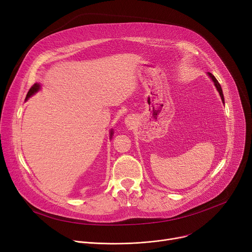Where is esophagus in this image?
Here are the masks:
<instances>
[{
	"label": "esophagus",
	"mask_w": 252,
	"mask_h": 252,
	"mask_svg": "<svg viewBox=\"0 0 252 252\" xmlns=\"http://www.w3.org/2000/svg\"><path fill=\"white\" fill-rule=\"evenodd\" d=\"M125 124L127 127H131L136 124V118L133 115H127L125 119Z\"/></svg>",
	"instance_id": "esophagus-1"
}]
</instances>
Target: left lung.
I'll use <instances>...</instances> for the list:
<instances>
[{"mask_svg":"<svg viewBox=\"0 0 252 252\" xmlns=\"http://www.w3.org/2000/svg\"><path fill=\"white\" fill-rule=\"evenodd\" d=\"M208 74H209V76L211 77V79H213V82L215 83V86H216L217 90L219 91L220 95V98H221V100H222V102H223L224 100H223V94H222V90H221V87H220V84H219V82H218V79L215 77V75H214V74H211L210 72H208Z\"/></svg>","mask_w":252,"mask_h":252,"instance_id":"obj_1","label":"left lung"}]
</instances>
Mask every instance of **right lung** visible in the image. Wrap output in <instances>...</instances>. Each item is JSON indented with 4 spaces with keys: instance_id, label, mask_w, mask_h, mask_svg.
Segmentation results:
<instances>
[{
    "instance_id": "1",
    "label": "right lung",
    "mask_w": 252,
    "mask_h": 252,
    "mask_svg": "<svg viewBox=\"0 0 252 252\" xmlns=\"http://www.w3.org/2000/svg\"><path fill=\"white\" fill-rule=\"evenodd\" d=\"M38 89H39V85H38V84H34V85L30 89V91L28 92V95H26L25 100H28L32 95H33L35 92L38 91ZM110 136H112V130H111V135H110Z\"/></svg>"
}]
</instances>
